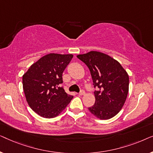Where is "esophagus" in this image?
Instances as JSON below:
<instances>
[{"mask_svg": "<svg viewBox=\"0 0 153 153\" xmlns=\"http://www.w3.org/2000/svg\"><path fill=\"white\" fill-rule=\"evenodd\" d=\"M79 95H85V91H83V90H81V91H80V93H79Z\"/></svg>", "mask_w": 153, "mask_h": 153, "instance_id": "34e87169", "label": "esophagus"}]
</instances>
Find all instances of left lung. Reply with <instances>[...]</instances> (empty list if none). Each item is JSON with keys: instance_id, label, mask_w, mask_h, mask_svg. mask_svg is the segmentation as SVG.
Returning <instances> with one entry per match:
<instances>
[{"instance_id": "8db88e82", "label": "left lung", "mask_w": 153, "mask_h": 153, "mask_svg": "<svg viewBox=\"0 0 153 153\" xmlns=\"http://www.w3.org/2000/svg\"><path fill=\"white\" fill-rule=\"evenodd\" d=\"M77 58L88 66L93 79L95 102L88 108L92 114L107 120L121 110L129 91V76L121 65L111 56L92 51Z\"/></svg>"}]
</instances>
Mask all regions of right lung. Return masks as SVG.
Segmentation results:
<instances>
[{
    "label": "right lung",
    "mask_w": 153,
    "mask_h": 153,
    "mask_svg": "<svg viewBox=\"0 0 153 153\" xmlns=\"http://www.w3.org/2000/svg\"><path fill=\"white\" fill-rule=\"evenodd\" d=\"M72 58V54H47L33 63L23 75L26 101L41 117H56L72 100L73 96L60 87L62 73Z\"/></svg>",
    "instance_id": "1"
}]
</instances>
